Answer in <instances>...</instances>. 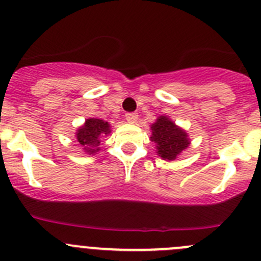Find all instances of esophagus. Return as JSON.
Masks as SVG:
<instances>
[{
	"label": "esophagus",
	"instance_id": "obj_1",
	"mask_svg": "<svg viewBox=\"0 0 261 261\" xmlns=\"http://www.w3.org/2000/svg\"><path fill=\"white\" fill-rule=\"evenodd\" d=\"M125 117L127 122L130 123H135L138 121V114H135V112H128V114L125 115Z\"/></svg>",
	"mask_w": 261,
	"mask_h": 261
}]
</instances>
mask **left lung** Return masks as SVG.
<instances>
[{
    "instance_id": "obj_1",
    "label": "left lung",
    "mask_w": 261,
    "mask_h": 261,
    "mask_svg": "<svg viewBox=\"0 0 261 261\" xmlns=\"http://www.w3.org/2000/svg\"><path fill=\"white\" fill-rule=\"evenodd\" d=\"M150 140L156 145L158 155L169 162L174 160L191 144L186 131L167 116H159L152 123Z\"/></svg>"
}]
</instances>
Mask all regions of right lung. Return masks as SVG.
<instances>
[{"mask_svg": "<svg viewBox=\"0 0 261 261\" xmlns=\"http://www.w3.org/2000/svg\"><path fill=\"white\" fill-rule=\"evenodd\" d=\"M109 122L99 118H87L83 126L75 133L80 146L87 154H94L99 150L101 139L111 133Z\"/></svg>", "mask_w": 261, "mask_h": 261, "instance_id": "add662e5", "label": "right lung"}]
</instances>
